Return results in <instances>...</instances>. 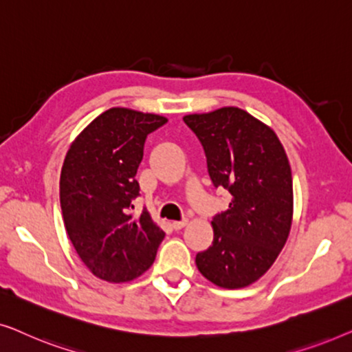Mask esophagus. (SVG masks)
<instances>
[{"instance_id":"obj_1","label":"esophagus","mask_w":352,"mask_h":352,"mask_svg":"<svg viewBox=\"0 0 352 352\" xmlns=\"http://www.w3.org/2000/svg\"><path fill=\"white\" fill-rule=\"evenodd\" d=\"M187 224V219H181V221H173V229L175 230H179V229H182L184 228V226Z\"/></svg>"}]
</instances>
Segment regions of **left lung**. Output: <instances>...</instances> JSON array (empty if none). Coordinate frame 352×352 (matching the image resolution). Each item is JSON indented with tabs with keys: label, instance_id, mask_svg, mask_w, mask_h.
<instances>
[{
	"label": "left lung",
	"instance_id": "1",
	"mask_svg": "<svg viewBox=\"0 0 352 352\" xmlns=\"http://www.w3.org/2000/svg\"><path fill=\"white\" fill-rule=\"evenodd\" d=\"M204 146L211 182L232 195L211 221L213 243L197 253L201 276L223 288H242L267 272L285 245L293 218L287 153L267 124L239 107L186 115Z\"/></svg>",
	"mask_w": 352,
	"mask_h": 352
}]
</instances>
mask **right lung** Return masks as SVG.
Returning a JSON list of instances; mask_svg holds the SVG:
<instances>
[{"label": "right lung", "instance_id": "obj_1", "mask_svg": "<svg viewBox=\"0 0 352 352\" xmlns=\"http://www.w3.org/2000/svg\"><path fill=\"white\" fill-rule=\"evenodd\" d=\"M168 122L155 113L113 107L72 142L60 171V208L70 242L102 280H133L155 259L165 232L148 211L134 216L144 144Z\"/></svg>", "mask_w": 352, "mask_h": 352}]
</instances>
